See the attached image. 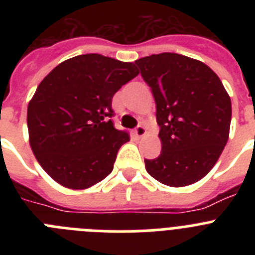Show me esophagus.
<instances>
[{
  "label": "esophagus",
  "instance_id": "1",
  "mask_svg": "<svg viewBox=\"0 0 255 255\" xmlns=\"http://www.w3.org/2000/svg\"><path fill=\"white\" fill-rule=\"evenodd\" d=\"M134 134L136 138H141V136H144V135H145V128H144L143 125H138L134 129Z\"/></svg>",
  "mask_w": 255,
  "mask_h": 255
}]
</instances>
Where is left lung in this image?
Returning <instances> with one entry per match:
<instances>
[{"instance_id":"1","label":"left lung","mask_w":255,"mask_h":255,"mask_svg":"<svg viewBox=\"0 0 255 255\" xmlns=\"http://www.w3.org/2000/svg\"><path fill=\"white\" fill-rule=\"evenodd\" d=\"M150 87L161 154L144 159L150 176L168 186L203 179L229 139L231 100L220 78L200 61L163 52L135 61Z\"/></svg>"}]
</instances>
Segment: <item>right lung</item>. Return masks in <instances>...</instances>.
<instances>
[{
    "label": "right lung",
    "instance_id": "obj_1",
    "mask_svg": "<svg viewBox=\"0 0 255 255\" xmlns=\"http://www.w3.org/2000/svg\"><path fill=\"white\" fill-rule=\"evenodd\" d=\"M138 74L132 62L87 53L61 62L40 82L28 106L29 140L55 181L87 189L112 172L130 139L114 126L112 97Z\"/></svg>",
    "mask_w": 255,
    "mask_h": 255
}]
</instances>
